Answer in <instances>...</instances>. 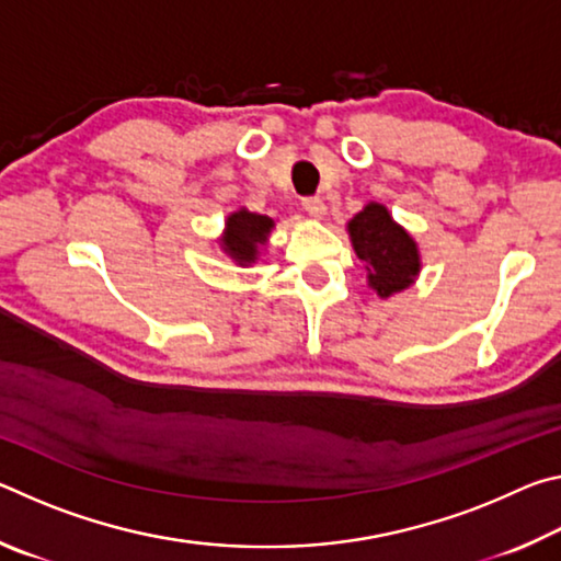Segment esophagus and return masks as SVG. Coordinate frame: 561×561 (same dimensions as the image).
Here are the masks:
<instances>
[{"label":"esophagus","instance_id":"34e87169","mask_svg":"<svg viewBox=\"0 0 561 561\" xmlns=\"http://www.w3.org/2000/svg\"><path fill=\"white\" fill-rule=\"evenodd\" d=\"M301 207L307 210L311 217H324L327 215V205L321 201L319 195H309V197H301Z\"/></svg>","mask_w":561,"mask_h":561}]
</instances>
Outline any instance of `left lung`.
I'll return each mask as SVG.
<instances>
[{
	"label": "left lung",
	"mask_w": 561,
	"mask_h": 561,
	"mask_svg": "<svg viewBox=\"0 0 561 561\" xmlns=\"http://www.w3.org/2000/svg\"><path fill=\"white\" fill-rule=\"evenodd\" d=\"M348 234L358 260L366 264L368 282L378 291V297H391V294L411 287L421 270L417 247L413 237L391 220L383 205H366L348 222Z\"/></svg>",
	"instance_id": "8db88e82"
}]
</instances>
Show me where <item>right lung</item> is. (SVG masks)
I'll return each mask as SVG.
<instances>
[{"mask_svg": "<svg viewBox=\"0 0 561 561\" xmlns=\"http://www.w3.org/2000/svg\"><path fill=\"white\" fill-rule=\"evenodd\" d=\"M272 220L264 215H254L240 210L230 215L225 232V252L240 264H250L257 260V247L267 240V232L272 230Z\"/></svg>", "mask_w": 561, "mask_h": 561, "instance_id": "1", "label": "right lung"}]
</instances>
